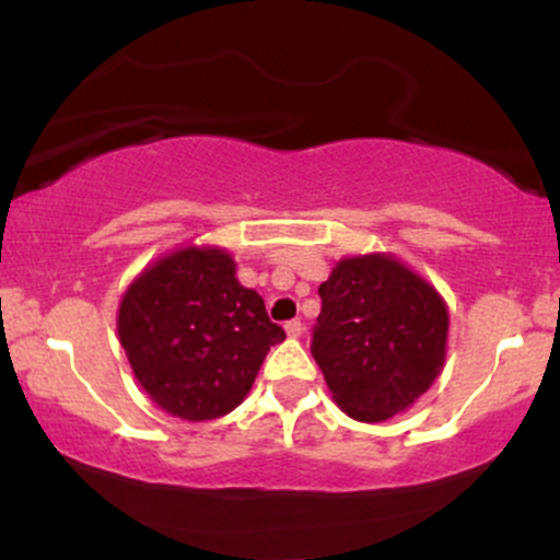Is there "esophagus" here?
Here are the masks:
<instances>
[{"instance_id":"obj_1","label":"esophagus","mask_w":560,"mask_h":560,"mask_svg":"<svg viewBox=\"0 0 560 560\" xmlns=\"http://www.w3.org/2000/svg\"><path fill=\"white\" fill-rule=\"evenodd\" d=\"M284 331H287L289 337H292V339H298V337H302V324H300L298 318H294V320H289V324L284 326Z\"/></svg>"}]
</instances>
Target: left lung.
<instances>
[{"mask_svg": "<svg viewBox=\"0 0 560 560\" xmlns=\"http://www.w3.org/2000/svg\"><path fill=\"white\" fill-rule=\"evenodd\" d=\"M313 358L334 402L355 421L402 413L442 374L447 302L392 253L347 255L318 287Z\"/></svg>", "mask_w": 560, "mask_h": 560, "instance_id": "8db88e82", "label": "left lung"}]
</instances>
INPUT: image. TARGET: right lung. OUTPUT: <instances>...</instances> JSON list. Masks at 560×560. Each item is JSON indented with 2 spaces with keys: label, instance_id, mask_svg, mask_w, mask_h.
Masks as SVG:
<instances>
[{
  "label": "right lung",
  "instance_id": "right-lung-1",
  "mask_svg": "<svg viewBox=\"0 0 560 560\" xmlns=\"http://www.w3.org/2000/svg\"><path fill=\"white\" fill-rule=\"evenodd\" d=\"M284 337L218 244L189 242L152 260L118 305V339L133 376L160 410L184 421L234 410Z\"/></svg>",
  "mask_w": 560,
  "mask_h": 560
}]
</instances>
